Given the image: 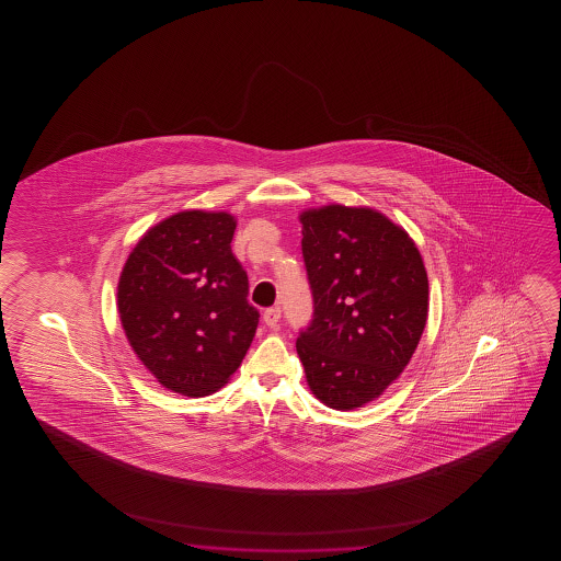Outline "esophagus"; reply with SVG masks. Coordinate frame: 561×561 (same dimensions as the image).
I'll return each mask as SVG.
<instances>
[{
	"instance_id": "obj_1",
	"label": "esophagus",
	"mask_w": 561,
	"mask_h": 561,
	"mask_svg": "<svg viewBox=\"0 0 561 561\" xmlns=\"http://www.w3.org/2000/svg\"><path fill=\"white\" fill-rule=\"evenodd\" d=\"M279 318H282V310H279V307L266 308V310H264V314H262V320H264V323H266L268 328H276L277 322H279Z\"/></svg>"
}]
</instances>
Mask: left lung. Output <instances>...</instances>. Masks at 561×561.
<instances>
[{"label": "left lung", "instance_id": "1", "mask_svg": "<svg viewBox=\"0 0 561 561\" xmlns=\"http://www.w3.org/2000/svg\"><path fill=\"white\" fill-rule=\"evenodd\" d=\"M300 222L314 312L297 353L316 399L354 410L412 358L427 322V272L407 231L371 208H310Z\"/></svg>", "mask_w": 561, "mask_h": 561}]
</instances>
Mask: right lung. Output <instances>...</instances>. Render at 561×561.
Listing matches in <instances>:
<instances>
[{
    "mask_svg": "<svg viewBox=\"0 0 561 561\" xmlns=\"http://www.w3.org/2000/svg\"><path fill=\"white\" fill-rule=\"evenodd\" d=\"M236 218L184 210L139 239L118 282L134 353L159 383L185 397L220 389L245 358L259 310L231 253Z\"/></svg>",
    "mask_w": 561,
    "mask_h": 561,
    "instance_id": "obj_1",
    "label": "right lung"
}]
</instances>
